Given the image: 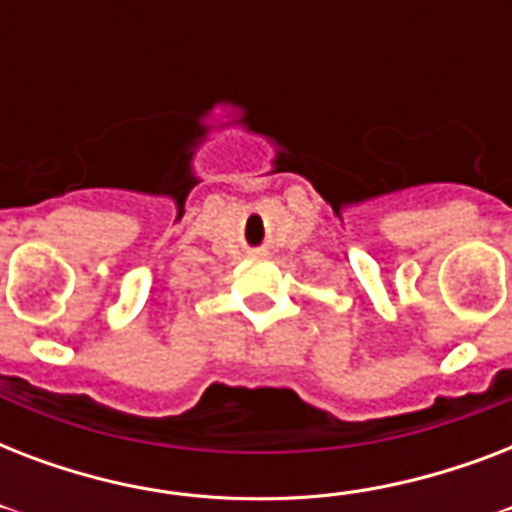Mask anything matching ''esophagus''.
I'll return each mask as SVG.
<instances>
[{
    "instance_id": "34e87169",
    "label": "esophagus",
    "mask_w": 512,
    "mask_h": 512,
    "mask_svg": "<svg viewBox=\"0 0 512 512\" xmlns=\"http://www.w3.org/2000/svg\"><path fill=\"white\" fill-rule=\"evenodd\" d=\"M255 255H260V252H255Z\"/></svg>"
}]
</instances>
